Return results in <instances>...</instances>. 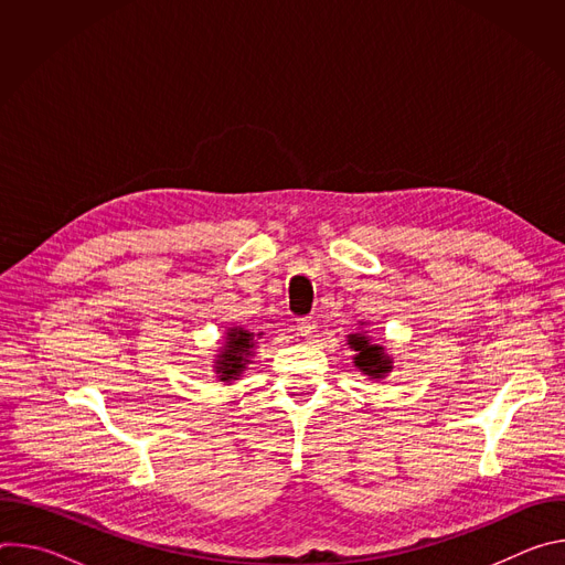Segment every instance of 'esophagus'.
Returning a JSON list of instances; mask_svg holds the SVG:
<instances>
[{
	"label": "esophagus",
	"instance_id": "34e87169",
	"mask_svg": "<svg viewBox=\"0 0 565 565\" xmlns=\"http://www.w3.org/2000/svg\"><path fill=\"white\" fill-rule=\"evenodd\" d=\"M315 329H317L315 317H299L297 319V331H299L301 338H310L315 333Z\"/></svg>",
	"mask_w": 565,
	"mask_h": 565
}]
</instances>
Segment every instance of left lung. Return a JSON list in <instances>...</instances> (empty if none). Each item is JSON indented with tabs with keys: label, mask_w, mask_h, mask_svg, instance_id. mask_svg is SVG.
<instances>
[{
	"label": "left lung",
	"mask_w": 565,
	"mask_h": 565,
	"mask_svg": "<svg viewBox=\"0 0 565 565\" xmlns=\"http://www.w3.org/2000/svg\"><path fill=\"white\" fill-rule=\"evenodd\" d=\"M349 344L353 351H358L355 366H360L362 373H366L371 377H382L384 373L391 371V360L384 355V349L377 344H371L369 338L351 335Z\"/></svg>",
	"instance_id": "left-lung-1"
}]
</instances>
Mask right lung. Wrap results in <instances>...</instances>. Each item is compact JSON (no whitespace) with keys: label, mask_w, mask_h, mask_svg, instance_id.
<instances>
[{"label":"right lung","mask_w":565,"mask_h":565,"mask_svg":"<svg viewBox=\"0 0 565 565\" xmlns=\"http://www.w3.org/2000/svg\"><path fill=\"white\" fill-rule=\"evenodd\" d=\"M255 347V333L250 331H230L227 333V342H225V349L223 353L218 355V366H216V373H218V380L221 382H230V380H236L238 373L246 369V364L250 362L248 355Z\"/></svg>","instance_id":"1"}]
</instances>
